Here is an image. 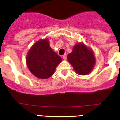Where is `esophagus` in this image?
I'll use <instances>...</instances> for the list:
<instances>
[{
    "label": "esophagus",
    "instance_id": "esophagus-1",
    "mask_svg": "<svg viewBox=\"0 0 120 120\" xmlns=\"http://www.w3.org/2000/svg\"><path fill=\"white\" fill-rule=\"evenodd\" d=\"M63 59H64V60H66V59H67L66 54H64L63 56Z\"/></svg>",
    "mask_w": 120,
    "mask_h": 120
}]
</instances>
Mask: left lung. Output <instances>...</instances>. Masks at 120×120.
<instances>
[{
	"instance_id": "left-lung-1",
	"label": "left lung",
	"mask_w": 120,
	"mask_h": 120,
	"mask_svg": "<svg viewBox=\"0 0 120 120\" xmlns=\"http://www.w3.org/2000/svg\"><path fill=\"white\" fill-rule=\"evenodd\" d=\"M68 59L76 73L81 75L91 72L96 61L92 51L83 44H76Z\"/></svg>"
}]
</instances>
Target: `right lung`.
<instances>
[{
	"label": "right lung",
	"instance_id": "add662e5",
	"mask_svg": "<svg viewBox=\"0 0 120 120\" xmlns=\"http://www.w3.org/2000/svg\"><path fill=\"white\" fill-rule=\"evenodd\" d=\"M62 59L49 47L47 39L39 41L29 50L26 58L29 69L36 77L46 79L52 76Z\"/></svg>",
	"mask_w": 120,
	"mask_h": 120
}]
</instances>
